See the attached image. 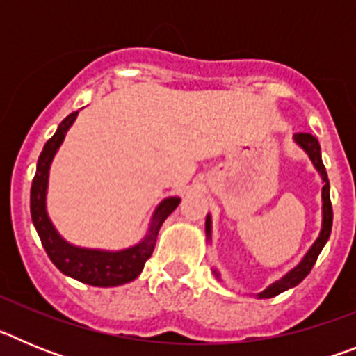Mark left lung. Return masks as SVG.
<instances>
[{"label": "left lung", "mask_w": 356, "mask_h": 356, "mask_svg": "<svg viewBox=\"0 0 356 356\" xmlns=\"http://www.w3.org/2000/svg\"><path fill=\"white\" fill-rule=\"evenodd\" d=\"M294 143L301 147L308 155V159L312 160L314 168L316 171L319 172L321 180H323V193H321V197H323V222H321V232L319 237L316 238L310 250L305 253V257L301 259V262L298 264L296 267H292L291 271L285 273L284 276L276 282H273L271 285H267L264 291H260L259 294H254L259 300H267V298H275V296L282 294V292L289 291V289L296 287L298 284H301L307 275L312 271L314 264H316L317 257L323 251L325 244L328 242L330 234H332V221H333V212H332V201H330V181H328V175H326L325 163H323V159H321V146L317 143V139L314 135L310 134H296L294 135ZM205 234H207V241L212 238V217L210 213L207 216L205 221ZM213 275H216L217 280H221V275L217 269H213Z\"/></svg>", "instance_id": "8db88e82"}]
</instances>
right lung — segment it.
<instances>
[{
	"label": "right lung",
	"instance_id": "right-lung-1",
	"mask_svg": "<svg viewBox=\"0 0 356 356\" xmlns=\"http://www.w3.org/2000/svg\"><path fill=\"white\" fill-rule=\"evenodd\" d=\"M78 110L69 114L64 121L58 124L55 135L48 143L44 144V149L37 162L35 178L31 181L30 193V212L31 221L39 234L44 250L51 259V262L58 267V271L65 276L78 280L81 284H89L94 287H115V285L128 284L131 280L143 273L144 264L149 259L153 250H155L156 235L162 226V222L168 219L169 213L180 205V197L169 196L159 203L153 216H151L149 226L140 242L135 246L124 248V250L110 251V250H96V248H81L74 246L65 241L56 228L53 226L51 219L48 216V207H46V197H48V181L49 169L55 159L56 151L62 146L65 139V134L72 127L76 119Z\"/></svg>",
	"mask_w": 356,
	"mask_h": 356
}]
</instances>
